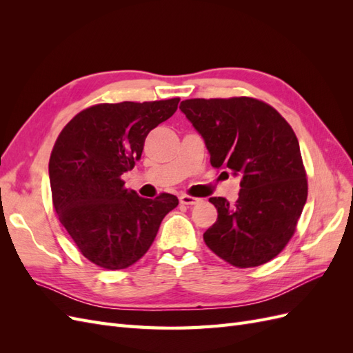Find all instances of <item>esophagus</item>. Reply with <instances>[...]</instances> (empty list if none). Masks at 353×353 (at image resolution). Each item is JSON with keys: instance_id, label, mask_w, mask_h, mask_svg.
Returning <instances> with one entry per match:
<instances>
[{"instance_id": "1", "label": "esophagus", "mask_w": 353, "mask_h": 353, "mask_svg": "<svg viewBox=\"0 0 353 353\" xmlns=\"http://www.w3.org/2000/svg\"><path fill=\"white\" fill-rule=\"evenodd\" d=\"M179 201L183 203V205H190L191 206V205H197V203H200V199L183 194V196H179Z\"/></svg>"}]
</instances>
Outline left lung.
<instances>
[{
  "label": "left lung",
  "instance_id": "obj_1",
  "mask_svg": "<svg viewBox=\"0 0 353 353\" xmlns=\"http://www.w3.org/2000/svg\"><path fill=\"white\" fill-rule=\"evenodd\" d=\"M179 109L205 140L212 166L240 176L234 205L209 199L218 219L203 240L237 268L270 262L292 239L307 197L292 126L270 104L250 97L191 99Z\"/></svg>",
  "mask_w": 353,
  "mask_h": 353
}]
</instances>
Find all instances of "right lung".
<instances>
[{
	"instance_id": "add662e5",
	"label": "right lung",
	"mask_w": 353,
	"mask_h": 353,
	"mask_svg": "<svg viewBox=\"0 0 353 353\" xmlns=\"http://www.w3.org/2000/svg\"><path fill=\"white\" fill-rule=\"evenodd\" d=\"M179 99L97 104L63 128L48 174L54 210L81 253L104 270H125L141 259L160 222L178 206L125 188L122 175L141 159L147 134L168 121Z\"/></svg>"
}]
</instances>
